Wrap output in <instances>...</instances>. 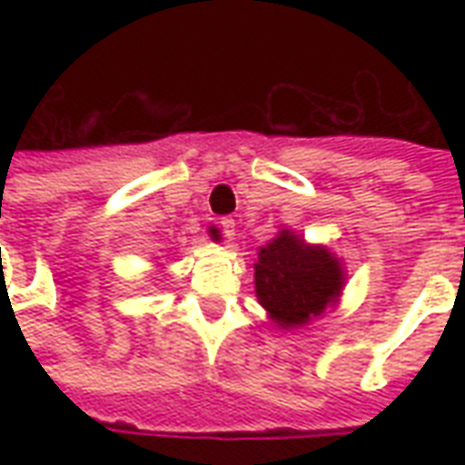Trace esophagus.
<instances>
[{
    "mask_svg": "<svg viewBox=\"0 0 465 465\" xmlns=\"http://www.w3.org/2000/svg\"><path fill=\"white\" fill-rule=\"evenodd\" d=\"M222 232H224L226 241H233V236H236V222L232 217L222 219Z\"/></svg>",
    "mask_w": 465,
    "mask_h": 465,
    "instance_id": "esophagus-1",
    "label": "esophagus"
}]
</instances>
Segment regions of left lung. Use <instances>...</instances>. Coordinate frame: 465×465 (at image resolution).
<instances>
[{
    "mask_svg": "<svg viewBox=\"0 0 465 465\" xmlns=\"http://www.w3.org/2000/svg\"><path fill=\"white\" fill-rule=\"evenodd\" d=\"M345 284L342 262L282 229L258 251L255 297L280 328H299L335 304Z\"/></svg>",
    "mask_w": 465,
    "mask_h": 465,
    "instance_id": "obj_1",
    "label": "left lung"
}]
</instances>
